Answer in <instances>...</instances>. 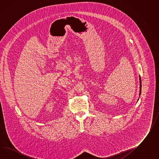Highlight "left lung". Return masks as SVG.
Instances as JSON below:
<instances>
[{
	"mask_svg": "<svg viewBox=\"0 0 159 159\" xmlns=\"http://www.w3.org/2000/svg\"><path fill=\"white\" fill-rule=\"evenodd\" d=\"M139 83H140V90H139V96H140V94H141V78L139 77Z\"/></svg>",
	"mask_w": 159,
	"mask_h": 159,
	"instance_id": "obj_1",
	"label": "left lung"
}]
</instances>
